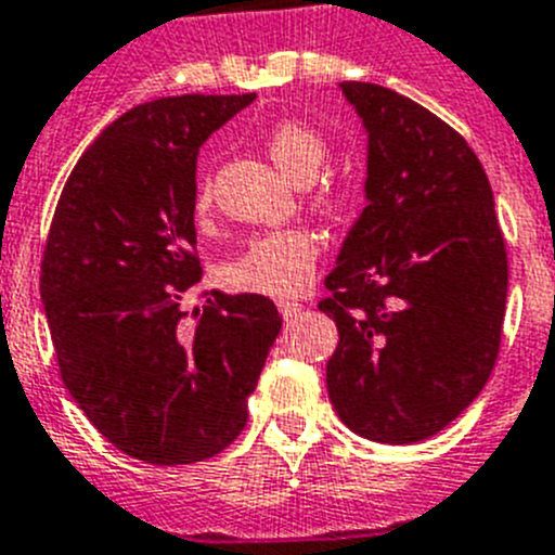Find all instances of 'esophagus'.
Listing matches in <instances>:
<instances>
[{"label":"esophagus","mask_w":555,"mask_h":555,"mask_svg":"<svg viewBox=\"0 0 555 555\" xmlns=\"http://www.w3.org/2000/svg\"><path fill=\"white\" fill-rule=\"evenodd\" d=\"M278 311H281V317L286 319V322H292V319H297L299 313H302V302H297V299H281V302H278Z\"/></svg>","instance_id":"esophagus-1"}]
</instances>
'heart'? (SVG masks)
Segmentation results:
<instances>
[{"label":"heart","instance_id":"b5f03b06","mask_svg":"<svg viewBox=\"0 0 555 555\" xmlns=\"http://www.w3.org/2000/svg\"><path fill=\"white\" fill-rule=\"evenodd\" d=\"M267 151L278 170L288 176L294 184H308L322 170L327 159V140L311 126L299 120H278L267 131ZM344 201L340 190L327 186L319 190L317 203L322 208H335ZM211 206V184L203 178L195 192V211L203 217ZM319 238L305 228H286L253 238L238 256L222 267V283L233 292L261 294V297H294L317 274Z\"/></svg>","mask_w":555,"mask_h":555}]
</instances>
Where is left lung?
<instances>
[{
  "label": "left lung",
  "instance_id": "8db88e82",
  "mask_svg": "<svg viewBox=\"0 0 555 555\" xmlns=\"http://www.w3.org/2000/svg\"><path fill=\"white\" fill-rule=\"evenodd\" d=\"M369 131L365 208L319 311L338 347L327 393L354 435L418 443L481 393L501 347L506 242L474 149L426 106L340 81Z\"/></svg>",
  "mask_w": 555,
  "mask_h": 555
}]
</instances>
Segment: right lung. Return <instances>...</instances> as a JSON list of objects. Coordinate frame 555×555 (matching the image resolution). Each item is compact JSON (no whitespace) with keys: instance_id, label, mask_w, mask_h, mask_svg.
<instances>
[{"instance_id":"obj_1","label":"right lung","mask_w":555,"mask_h":555,"mask_svg":"<svg viewBox=\"0 0 555 555\" xmlns=\"http://www.w3.org/2000/svg\"><path fill=\"white\" fill-rule=\"evenodd\" d=\"M256 93L167 95L101 131L63 186L40 263L60 374L90 424L149 465L220 454L247 424L281 313L261 294H203L197 151Z\"/></svg>"}]
</instances>
